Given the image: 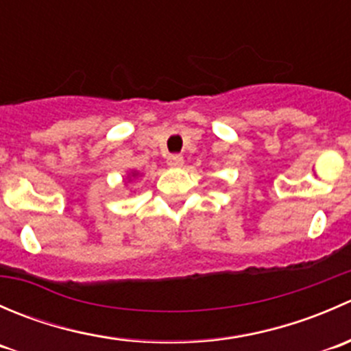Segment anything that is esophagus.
Segmentation results:
<instances>
[{
    "instance_id": "1",
    "label": "esophagus",
    "mask_w": 351,
    "mask_h": 351,
    "mask_svg": "<svg viewBox=\"0 0 351 351\" xmlns=\"http://www.w3.org/2000/svg\"><path fill=\"white\" fill-rule=\"evenodd\" d=\"M166 162H168V166H171V168H182V166H183V156L171 154V156H168Z\"/></svg>"
}]
</instances>
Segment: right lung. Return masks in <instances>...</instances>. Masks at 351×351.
I'll return each mask as SVG.
<instances>
[{"instance_id": "add662e5", "label": "right lung", "mask_w": 351, "mask_h": 351, "mask_svg": "<svg viewBox=\"0 0 351 351\" xmlns=\"http://www.w3.org/2000/svg\"><path fill=\"white\" fill-rule=\"evenodd\" d=\"M132 176H136V173H132Z\"/></svg>"}]
</instances>
